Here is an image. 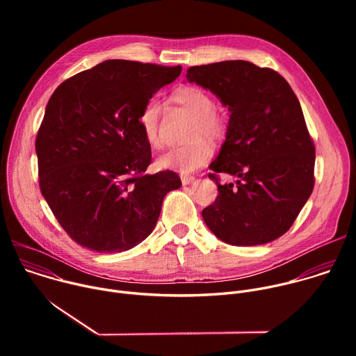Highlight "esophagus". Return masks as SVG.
Masks as SVG:
<instances>
[{
  "instance_id": "1",
  "label": "esophagus",
  "mask_w": 356,
  "mask_h": 356,
  "mask_svg": "<svg viewBox=\"0 0 356 356\" xmlns=\"http://www.w3.org/2000/svg\"><path fill=\"white\" fill-rule=\"evenodd\" d=\"M180 179H181V183H183L184 186H186V184H191V183L195 180L194 176L186 175V173H181V175H180Z\"/></svg>"
}]
</instances>
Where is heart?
Returning <instances> with one entry per match:
<instances>
[{"label":"heart","mask_w":356,"mask_h":356,"mask_svg":"<svg viewBox=\"0 0 356 356\" xmlns=\"http://www.w3.org/2000/svg\"><path fill=\"white\" fill-rule=\"evenodd\" d=\"M170 99L175 104L183 107L194 115L188 128V136H193L186 143L173 146L158 159V166L162 169L179 170L183 173L193 172L206 165L213 156L211 142L202 136L204 133L211 139H218L224 135L227 124L224 115L214 107L213 98L195 86H181L172 92ZM161 107L155 99H149L143 106L138 122L146 143L150 147H159L162 138L159 134Z\"/></svg>","instance_id":"b5f03b06"}]
</instances>
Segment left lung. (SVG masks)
<instances>
[{
  "mask_svg": "<svg viewBox=\"0 0 356 356\" xmlns=\"http://www.w3.org/2000/svg\"><path fill=\"white\" fill-rule=\"evenodd\" d=\"M187 81L214 92L231 113L209 175L218 195L207 227L236 246L268 243L293 225L314 187L316 147L298 99L275 70L245 60L188 67ZM218 172L238 177L221 185Z\"/></svg>",
  "mask_w": 356,
  "mask_h": 356,
  "instance_id": "obj_1",
  "label": "left lung"
}]
</instances>
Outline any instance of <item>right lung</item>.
<instances>
[{"label":"right lung","mask_w":356,"mask_h":356,"mask_svg":"<svg viewBox=\"0 0 356 356\" xmlns=\"http://www.w3.org/2000/svg\"><path fill=\"white\" fill-rule=\"evenodd\" d=\"M181 66L106 60L65 80L50 97L38 131L39 187L66 234L94 252H124L142 242L165 195L180 187L152 162L138 118Z\"/></svg>","instance_id":"add662e5"}]
</instances>
